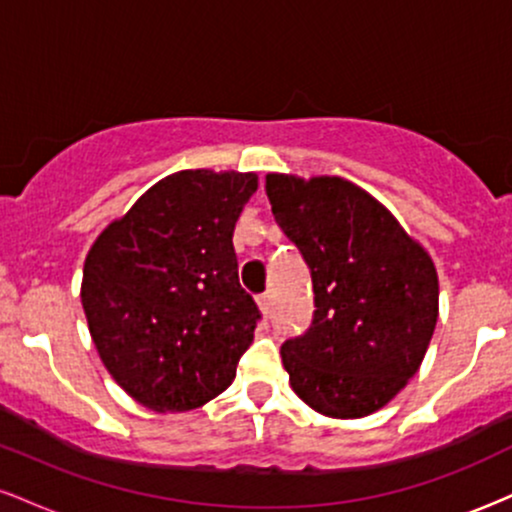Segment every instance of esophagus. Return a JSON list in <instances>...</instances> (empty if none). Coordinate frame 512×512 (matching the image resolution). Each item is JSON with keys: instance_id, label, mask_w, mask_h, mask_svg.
Instances as JSON below:
<instances>
[{"instance_id": "1", "label": "esophagus", "mask_w": 512, "mask_h": 512, "mask_svg": "<svg viewBox=\"0 0 512 512\" xmlns=\"http://www.w3.org/2000/svg\"><path fill=\"white\" fill-rule=\"evenodd\" d=\"M257 305H260V310L264 315H269V305H272V296L269 293H262V296H257Z\"/></svg>"}]
</instances>
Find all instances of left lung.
I'll return each instance as SVG.
<instances>
[{
  "label": "left lung",
  "instance_id": "8db88e82",
  "mask_svg": "<svg viewBox=\"0 0 512 512\" xmlns=\"http://www.w3.org/2000/svg\"><path fill=\"white\" fill-rule=\"evenodd\" d=\"M272 214L301 250L313 322L281 344L291 387L332 419L385 407L424 361L438 322V274L395 216L344 178L267 175Z\"/></svg>",
  "mask_w": 512,
  "mask_h": 512
}]
</instances>
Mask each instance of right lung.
<instances>
[{
    "label": "right lung",
    "instance_id": "right-lung-1",
    "mask_svg": "<svg viewBox=\"0 0 512 512\" xmlns=\"http://www.w3.org/2000/svg\"><path fill=\"white\" fill-rule=\"evenodd\" d=\"M255 190V173L180 170L88 250V332L115 383L144 407L197 409L236 378L260 320L233 250Z\"/></svg>",
    "mask_w": 512,
    "mask_h": 512
}]
</instances>
